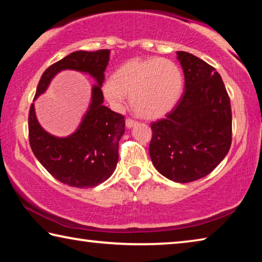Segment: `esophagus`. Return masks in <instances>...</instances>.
I'll list each match as a JSON object with an SVG mask.
<instances>
[{
	"label": "esophagus",
	"instance_id": "obj_1",
	"mask_svg": "<svg viewBox=\"0 0 262 262\" xmlns=\"http://www.w3.org/2000/svg\"><path fill=\"white\" fill-rule=\"evenodd\" d=\"M136 123H137V121H136V120H133V119H130V118L126 119V126H127L128 128H132L133 126H135Z\"/></svg>",
	"mask_w": 262,
	"mask_h": 262
}]
</instances>
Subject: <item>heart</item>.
<instances>
[{
    "mask_svg": "<svg viewBox=\"0 0 262 262\" xmlns=\"http://www.w3.org/2000/svg\"><path fill=\"white\" fill-rule=\"evenodd\" d=\"M184 76L176 62L168 59H133L106 81L103 92L114 108L121 110L127 95L134 112L145 119H157L170 112L179 100Z\"/></svg>",
    "mask_w": 262,
    "mask_h": 262,
    "instance_id": "1",
    "label": "heart"
}]
</instances>
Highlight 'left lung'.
I'll return each instance as SVG.
<instances>
[{"mask_svg": "<svg viewBox=\"0 0 262 262\" xmlns=\"http://www.w3.org/2000/svg\"><path fill=\"white\" fill-rule=\"evenodd\" d=\"M185 91L165 118L151 122L149 154L159 173L176 183L206 177L227 156L232 113L227 89L214 67L187 52H177Z\"/></svg>", "mask_w": 262, "mask_h": 262, "instance_id": "obj_1", "label": "left lung"}]
</instances>
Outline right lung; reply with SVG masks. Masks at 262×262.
Returning a JSON list of instances; mask_svg holds the SVG:
<instances>
[{
	"mask_svg": "<svg viewBox=\"0 0 262 262\" xmlns=\"http://www.w3.org/2000/svg\"><path fill=\"white\" fill-rule=\"evenodd\" d=\"M110 50L74 52L50 66L39 81L34 98L46 90L51 79L61 70L89 73L98 82L92 89L90 110L78 129L59 139L42 129L34 114L29 112V142L41 165L60 183L76 188H90L112 176L119 158V141L125 133V117L103 105L101 85L110 60Z\"/></svg>",
	"mask_w": 262,
	"mask_h": 262,
	"instance_id": "add662e5",
	"label": "right lung"
}]
</instances>
